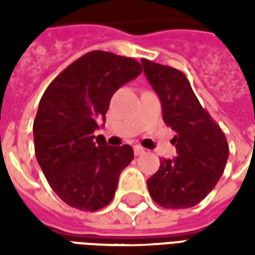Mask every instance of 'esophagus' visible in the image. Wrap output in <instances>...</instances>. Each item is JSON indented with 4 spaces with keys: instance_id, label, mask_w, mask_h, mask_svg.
Wrapping results in <instances>:
<instances>
[{
    "instance_id": "1",
    "label": "esophagus",
    "mask_w": 255,
    "mask_h": 255,
    "mask_svg": "<svg viewBox=\"0 0 255 255\" xmlns=\"http://www.w3.org/2000/svg\"><path fill=\"white\" fill-rule=\"evenodd\" d=\"M133 153H135V155H142L146 153V150L143 147H140V146H135L133 147Z\"/></svg>"
}]
</instances>
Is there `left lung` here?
I'll return each instance as SVG.
<instances>
[{
	"label": "left lung",
	"instance_id": "1",
	"mask_svg": "<svg viewBox=\"0 0 255 255\" xmlns=\"http://www.w3.org/2000/svg\"><path fill=\"white\" fill-rule=\"evenodd\" d=\"M143 71L162 104V119L176 136L177 157L161 160L147 179L150 197L165 209L199 203L224 173L230 147L224 132L194 94L186 75L176 68L142 58Z\"/></svg>",
	"mask_w": 255,
	"mask_h": 255
}]
</instances>
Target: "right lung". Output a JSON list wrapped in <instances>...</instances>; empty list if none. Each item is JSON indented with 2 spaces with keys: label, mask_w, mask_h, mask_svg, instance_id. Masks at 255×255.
Here are the masks:
<instances>
[{
  "label": "right lung",
  "mask_w": 255,
  "mask_h": 255,
  "mask_svg": "<svg viewBox=\"0 0 255 255\" xmlns=\"http://www.w3.org/2000/svg\"><path fill=\"white\" fill-rule=\"evenodd\" d=\"M142 73L135 58L94 50L68 65L42 95L34 120L38 164L64 202L82 212L109 205L119 176L133 160L128 144L95 138L112 95Z\"/></svg>",
  "instance_id": "add662e5"
}]
</instances>
